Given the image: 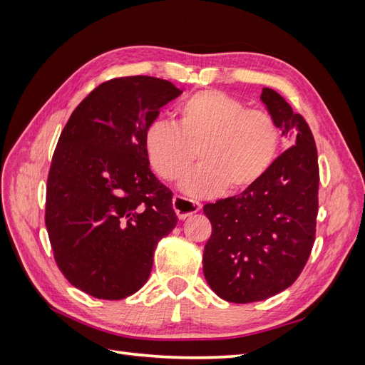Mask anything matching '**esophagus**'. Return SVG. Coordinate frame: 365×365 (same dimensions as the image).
Returning a JSON list of instances; mask_svg holds the SVG:
<instances>
[{
    "label": "esophagus",
    "instance_id": "1",
    "mask_svg": "<svg viewBox=\"0 0 365 365\" xmlns=\"http://www.w3.org/2000/svg\"><path fill=\"white\" fill-rule=\"evenodd\" d=\"M173 208L176 215H178L180 219H187L189 216L195 215L200 212L202 208V205L197 201H192V200H185V197L181 196H175L173 197Z\"/></svg>",
    "mask_w": 365,
    "mask_h": 365
}]
</instances>
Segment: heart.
Wrapping results in <instances>:
<instances>
[{
    "label": "heart",
    "instance_id": "1",
    "mask_svg": "<svg viewBox=\"0 0 365 365\" xmlns=\"http://www.w3.org/2000/svg\"><path fill=\"white\" fill-rule=\"evenodd\" d=\"M176 125L155 120L148 126V160L163 180L175 181L200 155L180 189L196 197L244 190L269 170L280 148V130L262 109H247L236 97L204 90L184 98Z\"/></svg>",
    "mask_w": 365,
    "mask_h": 365
}]
</instances>
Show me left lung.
<instances>
[{
	"instance_id": "1",
	"label": "left lung",
	"mask_w": 365,
	"mask_h": 365,
	"mask_svg": "<svg viewBox=\"0 0 365 365\" xmlns=\"http://www.w3.org/2000/svg\"><path fill=\"white\" fill-rule=\"evenodd\" d=\"M260 101L288 149L240 195L204 205L213 227L204 248V277L231 303L267 300L289 288L315 239L319 172L314 135L277 91L263 88Z\"/></svg>"
}]
</instances>
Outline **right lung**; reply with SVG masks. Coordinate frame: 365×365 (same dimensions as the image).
Instances as JSON below:
<instances>
[{"label":"right lung","mask_w":365,"mask_h":365,"mask_svg":"<svg viewBox=\"0 0 365 365\" xmlns=\"http://www.w3.org/2000/svg\"><path fill=\"white\" fill-rule=\"evenodd\" d=\"M182 91L150 76L98 85L74 109L54 150L46 225L67 280L102 300L135 294L153 251L176 227L172 192L149 168L148 126Z\"/></svg>","instance_id":"1"}]
</instances>
